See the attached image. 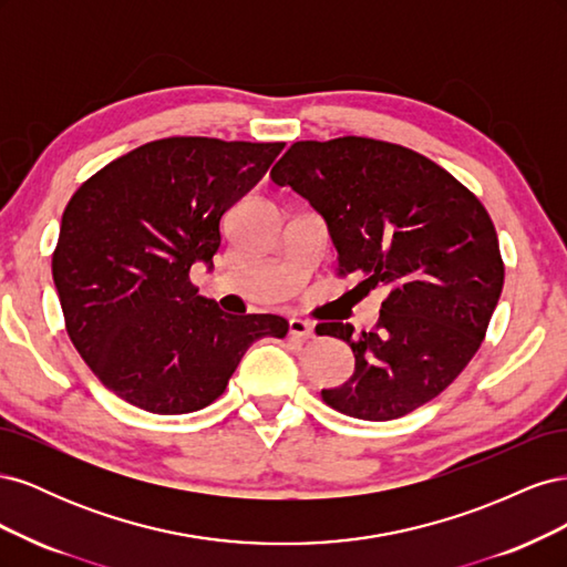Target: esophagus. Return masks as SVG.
<instances>
[{"label":"esophagus","instance_id":"esophagus-1","mask_svg":"<svg viewBox=\"0 0 567 567\" xmlns=\"http://www.w3.org/2000/svg\"><path fill=\"white\" fill-rule=\"evenodd\" d=\"M288 336L300 338V340H310V338H315V326L310 321L293 317L288 321Z\"/></svg>","mask_w":567,"mask_h":567}]
</instances>
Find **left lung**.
Wrapping results in <instances>:
<instances>
[{
    "mask_svg": "<svg viewBox=\"0 0 567 567\" xmlns=\"http://www.w3.org/2000/svg\"><path fill=\"white\" fill-rule=\"evenodd\" d=\"M271 182L321 215L340 274L388 288L373 331L317 326L354 354V373L321 390L323 402L392 421L437 398L477 352L502 296L504 262L483 203L421 153L364 136L296 142Z\"/></svg>",
    "mask_w": 567,
    "mask_h": 567,
    "instance_id": "left-lung-1",
    "label": "left lung"
}]
</instances>
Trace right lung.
<instances>
[{
    "instance_id": "obj_1",
    "label": "right lung",
    "mask_w": 567,
    "mask_h": 567,
    "mask_svg": "<svg viewBox=\"0 0 567 567\" xmlns=\"http://www.w3.org/2000/svg\"><path fill=\"white\" fill-rule=\"evenodd\" d=\"M284 144L169 136L130 151L68 200L51 274L75 350L120 400L151 414L198 411L225 392L277 315L231 317L188 281L213 265L221 217Z\"/></svg>"
}]
</instances>
